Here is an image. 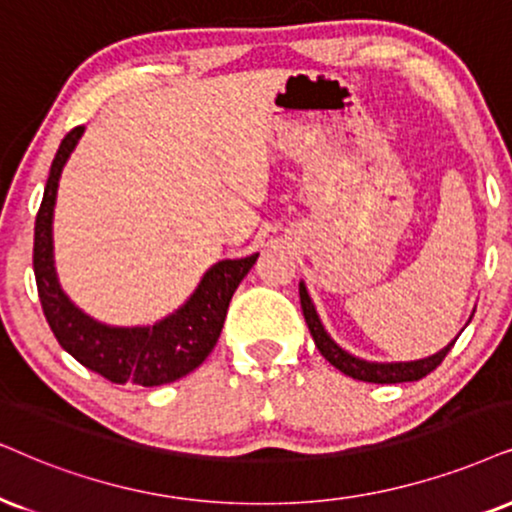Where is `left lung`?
<instances>
[{"label": "left lung", "instance_id": "obj_1", "mask_svg": "<svg viewBox=\"0 0 512 512\" xmlns=\"http://www.w3.org/2000/svg\"><path fill=\"white\" fill-rule=\"evenodd\" d=\"M300 304H302L304 321H307V326H309V333H312L316 347H319V352L326 357V361H331V364L338 368L340 373H345L354 380H364V383L392 385V383H413V380L425 378V375L432 373L439 364H442L444 357L451 352V347H454V342H456L454 340L451 345H446L442 352H437L435 357H428V359L406 361V364H371V361L357 359V357H352V354H347L345 349L335 345V342L331 340V335L323 331V326H321L319 316H316V309H314L312 300H309L304 283H300Z\"/></svg>", "mask_w": 512, "mask_h": 512}]
</instances>
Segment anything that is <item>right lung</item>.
Instances as JSON below:
<instances>
[{"instance_id": "right-lung-1", "label": "right lung", "mask_w": 512, "mask_h": 512, "mask_svg": "<svg viewBox=\"0 0 512 512\" xmlns=\"http://www.w3.org/2000/svg\"><path fill=\"white\" fill-rule=\"evenodd\" d=\"M84 127H75L58 146L47 189L35 219V248L32 267L40 302L58 345L115 385L155 387L174 383L203 364L217 345L222 333L226 309L238 283L255 264L257 255L243 260H222L203 276L191 300L167 316L165 321L148 328H111L89 319L63 295L54 271L51 248V217H54L56 189L68 155L73 153Z\"/></svg>"}]
</instances>
